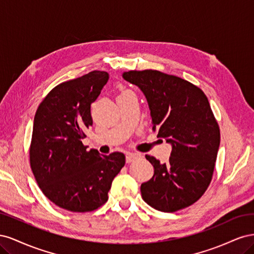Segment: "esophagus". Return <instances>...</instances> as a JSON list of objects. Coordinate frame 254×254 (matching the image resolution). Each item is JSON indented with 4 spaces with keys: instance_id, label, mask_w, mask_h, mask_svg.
<instances>
[{
    "instance_id": "esophagus-1",
    "label": "esophagus",
    "mask_w": 254,
    "mask_h": 254,
    "mask_svg": "<svg viewBox=\"0 0 254 254\" xmlns=\"http://www.w3.org/2000/svg\"><path fill=\"white\" fill-rule=\"evenodd\" d=\"M139 158V155L137 153H134V152H128L126 155V162L127 163H130L132 162V161H134L135 159Z\"/></svg>"
}]
</instances>
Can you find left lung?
<instances>
[{"label":"left lung","instance_id":"8db88e82","mask_svg":"<svg viewBox=\"0 0 254 254\" xmlns=\"http://www.w3.org/2000/svg\"><path fill=\"white\" fill-rule=\"evenodd\" d=\"M123 78L143 92L152 130L172 145L167 163L146 156L153 176L141 184L142 198L167 213L191 205L209 187L220 144L207 97L193 83L156 70L124 72Z\"/></svg>","mask_w":254,"mask_h":254}]
</instances>
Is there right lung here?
<instances>
[{
  "mask_svg": "<svg viewBox=\"0 0 254 254\" xmlns=\"http://www.w3.org/2000/svg\"><path fill=\"white\" fill-rule=\"evenodd\" d=\"M109 79L93 71L58 84L35 114L30 167L38 186L52 202L71 212H91L108 200L114 177L125 165L122 152L104 156L82 144L93 124L91 104Z\"/></svg>",
  "mask_w": 254,
  "mask_h": 254,
  "instance_id": "add662e5",
  "label": "right lung"
}]
</instances>
